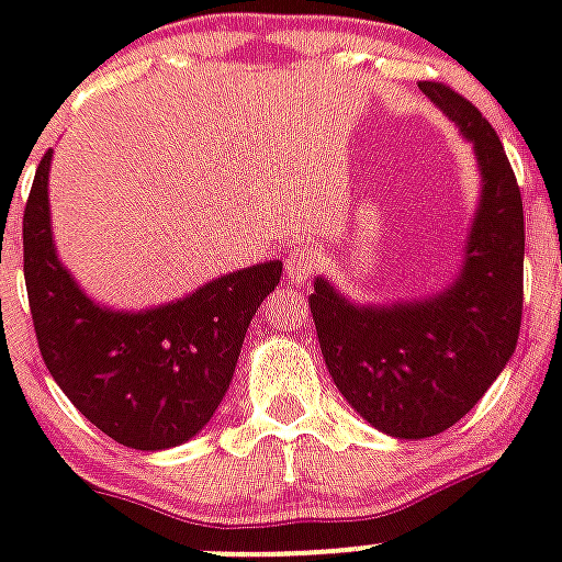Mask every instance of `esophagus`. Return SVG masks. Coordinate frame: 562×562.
Returning a JSON list of instances; mask_svg holds the SVG:
<instances>
[{"label":"esophagus","mask_w":562,"mask_h":562,"mask_svg":"<svg viewBox=\"0 0 562 562\" xmlns=\"http://www.w3.org/2000/svg\"><path fill=\"white\" fill-rule=\"evenodd\" d=\"M317 268H321V256H317L315 247L300 245L285 256V280H289L291 285H303V282H308L317 273Z\"/></svg>","instance_id":"34e87169"}]
</instances>
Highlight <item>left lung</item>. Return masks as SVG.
Here are the masks:
<instances>
[{
    "instance_id": "8db88e82",
    "label": "left lung",
    "mask_w": 562,
    "mask_h": 562,
    "mask_svg": "<svg viewBox=\"0 0 562 562\" xmlns=\"http://www.w3.org/2000/svg\"><path fill=\"white\" fill-rule=\"evenodd\" d=\"M419 90L472 143L479 210L452 285L428 297L352 303L326 277L308 297L326 368L370 426L402 440L435 437L487 393L522 324L525 215L505 145L479 108L446 83Z\"/></svg>"
}]
</instances>
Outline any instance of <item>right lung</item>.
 Here are the masks:
<instances>
[{
	"label": "right lung",
	"instance_id": "right-lung-1",
	"mask_svg": "<svg viewBox=\"0 0 562 562\" xmlns=\"http://www.w3.org/2000/svg\"><path fill=\"white\" fill-rule=\"evenodd\" d=\"M52 151L22 215L31 321L48 373L116 443L160 452L187 443L224 400L247 326L277 289L282 262L224 273L166 306H101L57 259L48 212Z\"/></svg>",
	"mask_w": 562,
	"mask_h": 562
}]
</instances>
